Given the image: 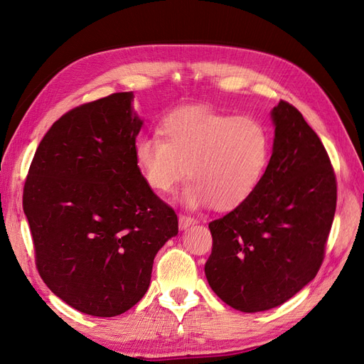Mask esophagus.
Returning <instances> with one entry per match:
<instances>
[{"instance_id":"34e87169","label":"esophagus","mask_w":364,"mask_h":364,"mask_svg":"<svg viewBox=\"0 0 364 364\" xmlns=\"http://www.w3.org/2000/svg\"><path fill=\"white\" fill-rule=\"evenodd\" d=\"M196 223H197V220L194 217L179 214V228L181 229H186V228H190V226H193Z\"/></svg>"}]
</instances>
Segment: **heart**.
I'll list each match as a JSON object with an SVG mask.
<instances>
[{"mask_svg": "<svg viewBox=\"0 0 364 364\" xmlns=\"http://www.w3.org/2000/svg\"><path fill=\"white\" fill-rule=\"evenodd\" d=\"M159 136H141L135 162L153 191L167 194L188 171L182 202L229 211L246 202L261 183L272 155L267 129L250 117L202 106L165 117Z\"/></svg>", "mask_w": 364, "mask_h": 364, "instance_id": "obj_1", "label": "heart"}]
</instances>
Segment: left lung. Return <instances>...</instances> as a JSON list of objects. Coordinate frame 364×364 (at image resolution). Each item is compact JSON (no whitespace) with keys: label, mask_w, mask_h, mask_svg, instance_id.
<instances>
[{"label":"left lung","mask_w":364,"mask_h":364,"mask_svg":"<svg viewBox=\"0 0 364 364\" xmlns=\"http://www.w3.org/2000/svg\"><path fill=\"white\" fill-rule=\"evenodd\" d=\"M273 153L246 202L209 223V287L243 313L282 305L322 266L337 203L328 153L302 114L287 102L272 109Z\"/></svg>","instance_id":"left-lung-1"}]
</instances>
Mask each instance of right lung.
I'll return each instance as SVG.
<instances>
[{
  "mask_svg": "<svg viewBox=\"0 0 364 364\" xmlns=\"http://www.w3.org/2000/svg\"><path fill=\"white\" fill-rule=\"evenodd\" d=\"M134 92L73 109L42 138L24 185L36 267L75 310L114 317L146 294L158 250L178 215L135 162L142 119Z\"/></svg>",
  "mask_w": 364,
  "mask_h": 364,
  "instance_id": "1",
  "label": "right lung"
}]
</instances>
